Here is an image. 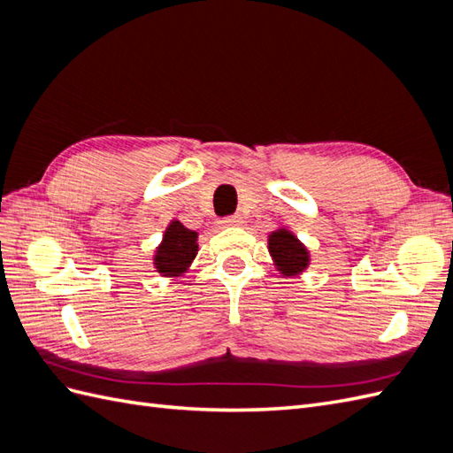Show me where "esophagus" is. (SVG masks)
Here are the masks:
<instances>
[{
  "label": "esophagus",
  "instance_id": "esophagus-1",
  "mask_svg": "<svg viewBox=\"0 0 453 453\" xmlns=\"http://www.w3.org/2000/svg\"><path fill=\"white\" fill-rule=\"evenodd\" d=\"M243 221H242V217H238V215H234V217H225L223 221H221V226L223 228H228V226H240Z\"/></svg>",
  "mask_w": 453,
  "mask_h": 453
}]
</instances>
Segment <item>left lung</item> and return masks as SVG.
Instances as JSON below:
<instances>
[{
    "label": "left lung",
    "instance_id": "left-lung-1",
    "mask_svg": "<svg viewBox=\"0 0 453 453\" xmlns=\"http://www.w3.org/2000/svg\"><path fill=\"white\" fill-rule=\"evenodd\" d=\"M268 251L273 265L283 276H298L310 265V253L306 245L300 242L291 230L278 228L268 236Z\"/></svg>",
    "mask_w": 453,
    "mask_h": 453
}]
</instances>
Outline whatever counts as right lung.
Listing matches in <instances>:
<instances>
[{"label": "right lung", "instance_id": "right-lung-1", "mask_svg": "<svg viewBox=\"0 0 453 453\" xmlns=\"http://www.w3.org/2000/svg\"><path fill=\"white\" fill-rule=\"evenodd\" d=\"M198 234L180 221H172L164 232L155 253V268L164 278H177L185 273L198 253Z\"/></svg>", "mask_w": 453, "mask_h": 453}]
</instances>
